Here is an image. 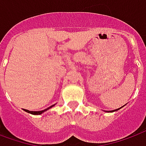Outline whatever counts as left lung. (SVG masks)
Returning a JSON list of instances; mask_svg holds the SVG:
<instances>
[{"label":"left lung","instance_id":"left-lung-1","mask_svg":"<svg viewBox=\"0 0 146 146\" xmlns=\"http://www.w3.org/2000/svg\"><path fill=\"white\" fill-rule=\"evenodd\" d=\"M123 107H124V106H123ZM121 107H120V108H118V109L117 110H112V111H110H110H107V112H114V111H117V110H118L121 109Z\"/></svg>","mask_w":146,"mask_h":146}]
</instances>
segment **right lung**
Masks as SVG:
<instances>
[{
    "label": "right lung",
    "mask_w": 146,
    "mask_h": 146,
    "mask_svg": "<svg viewBox=\"0 0 146 146\" xmlns=\"http://www.w3.org/2000/svg\"><path fill=\"white\" fill-rule=\"evenodd\" d=\"M55 105V104H54V105H52V106H50V107H49L48 108H46V109L43 110H40V111H30V110H25V109H23L24 110H25V112H28L29 113H32V114H34V115H39V114H41V113H42L43 112H45V111H46L47 110L50 109L51 107H53Z\"/></svg>",
    "instance_id": "obj_1"
}]
</instances>
